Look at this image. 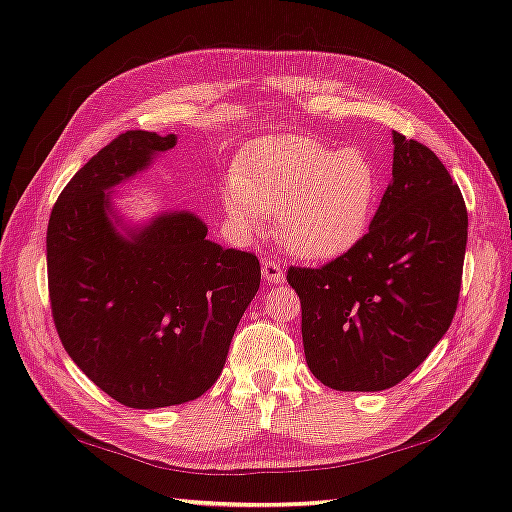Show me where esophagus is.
Returning <instances> with one entry per match:
<instances>
[{
  "label": "esophagus",
  "instance_id": "34e87169",
  "mask_svg": "<svg viewBox=\"0 0 512 512\" xmlns=\"http://www.w3.org/2000/svg\"><path fill=\"white\" fill-rule=\"evenodd\" d=\"M262 275L264 280L273 282V284H282L284 282V268L277 259H262Z\"/></svg>",
  "mask_w": 512,
  "mask_h": 512
}]
</instances>
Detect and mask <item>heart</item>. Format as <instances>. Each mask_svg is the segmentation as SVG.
<instances>
[{"label": "heart", "instance_id": "heart-1", "mask_svg": "<svg viewBox=\"0 0 512 512\" xmlns=\"http://www.w3.org/2000/svg\"><path fill=\"white\" fill-rule=\"evenodd\" d=\"M379 198V173L357 146L332 149L314 137L257 142L232 164L223 203L239 228L255 232L277 214L289 253L329 259L366 235Z\"/></svg>", "mask_w": 512, "mask_h": 512}]
</instances>
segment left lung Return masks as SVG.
Listing matches in <instances>:
<instances>
[{
    "instance_id": "obj_1",
    "label": "left lung",
    "mask_w": 512,
    "mask_h": 512,
    "mask_svg": "<svg viewBox=\"0 0 512 512\" xmlns=\"http://www.w3.org/2000/svg\"><path fill=\"white\" fill-rule=\"evenodd\" d=\"M393 180L370 228L320 268L291 266L302 343L334 391H386L420 366L456 314L467 210L445 164L393 133Z\"/></svg>"
}]
</instances>
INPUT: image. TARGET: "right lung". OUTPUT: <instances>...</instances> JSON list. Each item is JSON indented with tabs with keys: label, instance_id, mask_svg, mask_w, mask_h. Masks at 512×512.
<instances>
[{
	"label": "right lung",
	"instance_id": "obj_1",
	"mask_svg": "<svg viewBox=\"0 0 512 512\" xmlns=\"http://www.w3.org/2000/svg\"><path fill=\"white\" fill-rule=\"evenodd\" d=\"M176 135L128 131L76 171L47 228L51 314L72 361L119 404L192 402L219 379L262 280L259 259L207 239L192 212L119 235L110 189Z\"/></svg>",
	"mask_w": 512,
	"mask_h": 512
}]
</instances>
